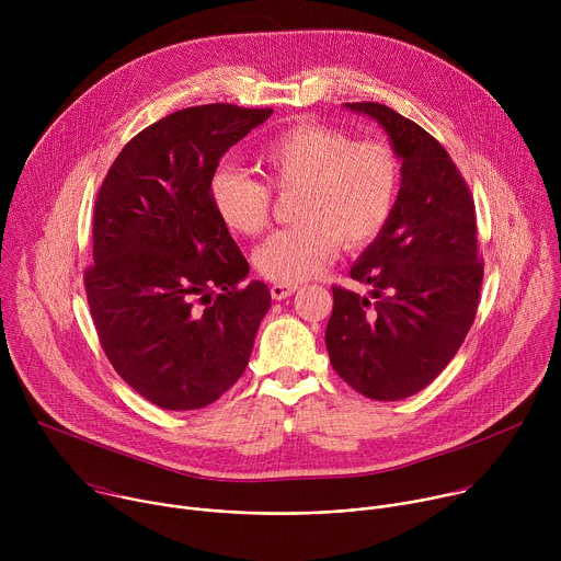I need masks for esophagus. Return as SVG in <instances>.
<instances>
[{
	"label": "esophagus",
	"instance_id": "obj_1",
	"mask_svg": "<svg viewBox=\"0 0 561 561\" xmlns=\"http://www.w3.org/2000/svg\"><path fill=\"white\" fill-rule=\"evenodd\" d=\"M297 288H299L297 284H273V286H271V295H273V299H286V297H290Z\"/></svg>",
	"mask_w": 561,
	"mask_h": 561
}]
</instances>
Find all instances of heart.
<instances>
[{
  "mask_svg": "<svg viewBox=\"0 0 561 561\" xmlns=\"http://www.w3.org/2000/svg\"><path fill=\"white\" fill-rule=\"evenodd\" d=\"M257 164L277 191L299 188V224L273 232L255 251L257 271L277 284H299L337 253L364 247L386 226L399 188V162L390 146L353 141L322 124H297L257 150ZM210 204L226 228L257 234L273 208L271 186L244 171L221 167L210 178Z\"/></svg>",
  "mask_w": 561,
  "mask_h": 561,
  "instance_id": "1",
  "label": "heart"
}]
</instances>
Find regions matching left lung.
<instances>
[{
	"label": "left lung",
	"instance_id": "left-lung-1",
	"mask_svg": "<svg viewBox=\"0 0 561 561\" xmlns=\"http://www.w3.org/2000/svg\"><path fill=\"white\" fill-rule=\"evenodd\" d=\"M375 119L402 162L392 213L351 277L370 297L333 286L327 348L335 373L377 402L426 388L466 340L482 290L474 204L444 146L415 122L375 104H344Z\"/></svg>",
	"mask_w": 561,
	"mask_h": 561
}]
</instances>
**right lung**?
I'll list each match as a JSON object with an SVG mask.
<instances>
[{
  "label": "right lung",
  "mask_w": 561,
  "mask_h": 561,
  "mask_svg": "<svg viewBox=\"0 0 561 561\" xmlns=\"http://www.w3.org/2000/svg\"><path fill=\"white\" fill-rule=\"evenodd\" d=\"M273 115L193 106L135 135L113 162L93 219L87 297L117 375L150 404L195 411L247 370L268 286L210 204L221 154Z\"/></svg>",
  "instance_id": "obj_1"
}]
</instances>
